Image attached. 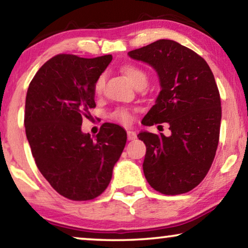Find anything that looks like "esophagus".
Segmentation results:
<instances>
[{
  "mask_svg": "<svg viewBox=\"0 0 248 248\" xmlns=\"http://www.w3.org/2000/svg\"><path fill=\"white\" fill-rule=\"evenodd\" d=\"M127 139L130 141L135 140V139H137V133H135L133 130H127Z\"/></svg>",
  "mask_w": 248,
  "mask_h": 248,
  "instance_id": "esophagus-1",
  "label": "esophagus"
}]
</instances>
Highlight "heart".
Returning <instances> with one entry per match:
<instances>
[{
	"mask_svg": "<svg viewBox=\"0 0 248 248\" xmlns=\"http://www.w3.org/2000/svg\"><path fill=\"white\" fill-rule=\"evenodd\" d=\"M122 72L126 77V79L133 84V86H139V84H147V73L144 72L141 67L137 65H125L122 67ZM104 89V76H99L93 83V93L97 96H99L103 93ZM110 118L120 124L127 125L132 122V114L130 109L125 107H118L114 111H111Z\"/></svg>",
	"mask_w": 248,
	"mask_h": 248,
	"instance_id": "heart-1",
	"label": "heart"
}]
</instances>
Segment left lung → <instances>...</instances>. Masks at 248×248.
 Wrapping results in <instances>:
<instances>
[{
  "mask_svg": "<svg viewBox=\"0 0 248 248\" xmlns=\"http://www.w3.org/2000/svg\"><path fill=\"white\" fill-rule=\"evenodd\" d=\"M150 64L161 91L142 124L168 123L170 137L141 132L147 152L143 172L152 188L165 195L187 193L208 174L219 143L221 101L204 59L169 39L128 52Z\"/></svg>",
  "mask_w": 248,
  "mask_h": 248,
  "instance_id": "8db88e82",
  "label": "left lung"
}]
</instances>
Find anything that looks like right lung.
Instances as JSON below:
<instances>
[{
  "label": "right lung",
  "mask_w": 248,
  "mask_h": 248,
  "mask_svg": "<svg viewBox=\"0 0 248 248\" xmlns=\"http://www.w3.org/2000/svg\"><path fill=\"white\" fill-rule=\"evenodd\" d=\"M111 59L59 54L40 67L27 91L25 127L32 157L50 186L73 201L93 200L107 188L126 143V132L116 124L101 125L94 140L81 131L96 107L94 81Z\"/></svg>",
  "instance_id": "obj_1"
}]
</instances>
